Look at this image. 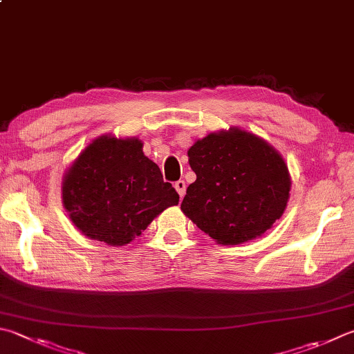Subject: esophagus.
<instances>
[{"mask_svg": "<svg viewBox=\"0 0 354 354\" xmlns=\"http://www.w3.org/2000/svg\"><path fill=\"white\" fill-rule=\"evenodd\" d=\"M174 188H176V191L178 192L180 198H182V197L186 194V185H185L183 180H178V182H176V183H174Z\"/></svg>", "mask_w": 354, "mask_h": 354, "instance_id": "1", "label": "esophagus"}]
</instances>
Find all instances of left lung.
<instances>
[{
	"label": "left lung",
	"instance_id": "1",
	"mask_svg": "<svg viewBox=\"0 0 354 354\" xmlns=\"http://www.w3.org/2000/svg\"><path fill=\"white\" fill-rule=\"evenodd\" d=\"M188 157L197 178L180 208L214 242H250L282 217L291 176L281 152L262 137L240 128L211 132Z\"/></svg>",
	"mask_w": 354,
	"mask_h": 354
}]
</instances>
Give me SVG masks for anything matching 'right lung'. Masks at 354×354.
Segmentation results:
<instances>
[{
    "instance_id": "obj_1",
    "label": "right lung",
    "mask_w": 354,
    "mask_h": 354,
    "mask_svg": "<svg viewBox=\"0 0 354 354\" xmlns=\"http://www.w3.org/2000/svg\"><path fill=\"white\" fill-rule=\"evenodd\" d=\"M62 202L83 236L123 246L178 205V194L145 156L142 140L106 134L92 140L66 169Z\"/></svg>"
}]
</instances>
